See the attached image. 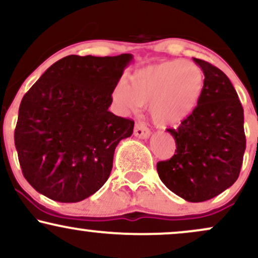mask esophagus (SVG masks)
I'll return each instance as SVG.
<instances>
[{"mask_svg":"<svg viewBox=\"0 0 258 258\" xmlns=\"http://www.w3.org/2000/svg\"><path fill=\"white\" fill-rule=\"evenodd\" d=\"M135 136L138 138L147 139L150 136V130L142 122H137L135 126Z\"/></svg>","mask_w":258,"mask_h":258,"instance_id":"obj_1","label":"esophagus"}]
</instances>
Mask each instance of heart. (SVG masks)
Returning a JSON list of instances; mask_svg holds the SVG:
<instances>
[{
	"mask_svg": "<svg viewBox=\"0 0 258 258\" xmlns=\"http://www.w3.org/2000/svg\"><path fill=\"white\" fill-rule=\"evenodd\" d=\"M205 76L197 64L172 60L136 70L128 85L120 82L112 90V100L122 111H132L149 103L154 121L174 126L188 119L199 106Z\"/></svg>",
	"mask_w": 258,
	"mask_h": 258,
	"instance_id": "heart-1",
	"label": "heart"
}]
</instances>
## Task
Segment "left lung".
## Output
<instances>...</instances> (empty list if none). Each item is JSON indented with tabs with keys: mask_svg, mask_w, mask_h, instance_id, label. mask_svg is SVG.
Returning a JSON list of instances; mask_svg holds the SVG:
<instances>
[{
	"mask_svg": "<svg viewBox=\"0 0 258 258\" xmlns=\"http://www.w3.org/2000/svg\"><path fill=\"white\" fill-rule=\"evenodd\" d=\"M205 75V88L197 110L167 128L176 142V154L156 164L165 185L190 203L217 197L238 179L246 138L244 109L235 88L222 70L194 58Z\"/></svg>",
	"mask_w": 258,
	"mask_h": 258,
	"instance_id": "obj_1",
	"label": "left lung"
}]
</instances>
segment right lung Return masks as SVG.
Instances as JSON below:
<instances>
[{"instance_id":"1","label":"right lung","mask_w":258,"mask_h":258,"mask_svg":"<svg viewBox=\"0 0 258 258\" xmlns=\"http://www.w3.org/2000/svg\"><path fill=\"white\" fill-rule=\"evenodd\" d=\"M132 58L68 55L24 94L14 143L22 172L38 193L78 203L109 178L115 148L135 126L108 110Z\"/></svg>"}]
</instances>
